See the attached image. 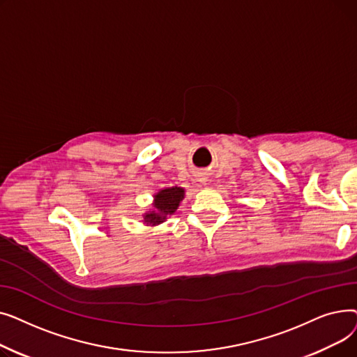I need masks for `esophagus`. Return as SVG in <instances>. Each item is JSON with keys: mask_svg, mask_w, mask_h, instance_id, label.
<instances>
[{"mask_svg": "<svg viewBox=\"0 0 357 357\" xmlns=\"http://www.w3.org/2000/svg\"><path fill=\"white\" fill-rule=\"evenodd\" d=\"M197 181H198L201 185H207V183H208V178L205 176V174H201V175H198Z\"/></svg>", "mask_w": 357, "mask_h": 357, "instance_id": "34e87169", "label": "esophagus"}]
</instances>
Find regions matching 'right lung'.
<instances>
[{
	"instance_id": "1",
	"label": "right lung",
	"mask_w": 357,
	"mask_h": 357,
	"mask_svg": "<svg viewBox=\"0 0 357 357\" xmlns=\"http://www.w3.org/2000/svg\"><path fill=\"white\" fill-rule=\"evenodd\" d=\"M183 197H185V190L181 188V186H169V188L159 190L153 195L152 208L142 215L143 224L150 227L159 226V224L166 221L167 217L175 214Z\"/></svg>"
}]
</instances>
